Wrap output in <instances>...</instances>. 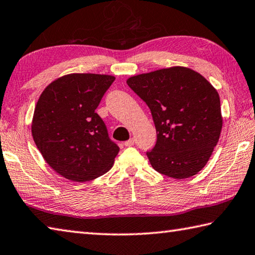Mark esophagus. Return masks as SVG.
Instances as JSON below:
<instances>
[{"mask_svg":"<svg viewBox=\"0 0 255 255\" xmlns=\"http://www.w3.org/2000/svg\"><path fill=\"white\" fill-rule=\"evenodd\" d=\"M133 143H135V139H133V138H130V139H129V140L125 141V146L130 147V146H132V145H133Z\"/></svg>","mask_w":255,"mask_h":255,"instance_id":"esophagus-1","label":"esophagus"}]
</instances>
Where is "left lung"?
<instances>
[{
  "instance_id": "1",
  "label": "left lung",
  "mask_w": 255,
  "mask_h": 255,
  "mask_svg": "<svg viewBox=\"0 0 255 255\" xmlns=\"http://www.w3.org/2000/svg\"><path fill=\"white\" fill-rule=\"evenodd\" d=\"M127 85L149 107L157 140L147 151L152 168L184 179L210 159L221 135L220 96L200 73L185 67L130 77Z\"/></svg>"
}]
</instances>
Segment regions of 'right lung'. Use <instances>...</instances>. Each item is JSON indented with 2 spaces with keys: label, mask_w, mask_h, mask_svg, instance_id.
I'll return each mask as SVG.
<instances>
[{
  "label": "right lung",
  "mask_w": 255,
  "mask_h": 255,
  "mask_svg": "<svg viewBox=\"0 0 255 255\" xmlns=\"http://www.w3.org/2000/svg\"><path fill=\"white\" fill-rule=\"evenodd\" d=\"M115 77L71 73L51 82L36 103L32 136L54 172L87 182L112 168L119 147L96 113Z\"/></svg>",
  "instance_id": "obj_1"
}]
</instances>
